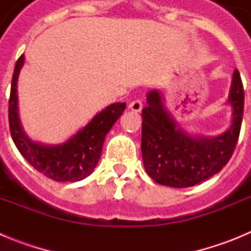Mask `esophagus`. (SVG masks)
I'll return each instance as SVG.
<instances>
[{"mask_svg":"<svg viewBox=\"0 0 251 251\" xmlns=\"http://www.w3.org/2000/svg\"><path fill=\"white\" fill-rule=\"evenodd\" d=\"M142 106H143V104H142V101L139 100V99H136V100H133L132 103L129 104V108L132 112H136V113H139L142 110Z\"/></svg>","mask_w":251,"mask_h":251,"instance_id":"esophagus-1","label":"esophagus"}]
</instances>
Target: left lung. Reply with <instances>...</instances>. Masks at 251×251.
Instances as JSON below:
<instances>
[{
  "label": "left lung",
  "mask_w": 251,
  "mask_h": 251,
  "mask_svg": "<svg viewBox=\"0 0 251 251\" xmlns=\"http://www.w3.org/2000/svg\"><path fill=\"white\" fill-rule=\"evenodd\" d=\"M229 101L232 122L229 129L212 138L192 137L177 126L157 90L147 94L142 109V158L148 176L159 185L191 187L216 175L229 162L240 134L244 88L235 69Z\"/></svg>",
  "instance_id": "8db88e82"
}]
</instances>
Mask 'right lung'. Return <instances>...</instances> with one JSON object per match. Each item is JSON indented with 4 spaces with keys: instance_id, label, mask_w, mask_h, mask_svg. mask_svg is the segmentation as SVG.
Segmentation results:
<instances>
[{
    "instance_id": "add662e5",
    "label": "right lung",
    "mask_w": 251,
    "mask_h": 251,
    "mask_svg": "<svg viewBox=\"0 0 251 251\" xmlns=\"http://www.w3.org/2000/svg\"><path fill=\"white\" fill-rule=\"evenodd\" d=\"M25 56L16 61L8 100L10 132L17 150L35 170L57 182H76L89 176L98 165L104 138L126 109V103H114L95 115L83 129L57 146H46L31 141L19 118L17 79Z\"/></svg>"
}]
</instances>
